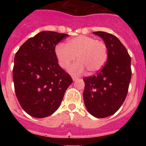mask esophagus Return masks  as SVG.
<instances>
[{"label":"esophagus","instance_id":"34e87169","mask_svg":"<svg viewBox=\"0 0 146 146\" xmlns=\"http://www.w3.org/2000/svg\"><path fill=\"white\" fill-rule=\"evenodd\" d=\"M72 78H73V81H75V80H77L78 79V78L76 77V76H72Z\"/></svg>","mask_w":146,"mask_h":146}]
</instances>
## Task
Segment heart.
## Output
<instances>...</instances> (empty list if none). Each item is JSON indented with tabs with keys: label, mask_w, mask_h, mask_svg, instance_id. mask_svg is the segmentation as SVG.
<instances>
[{
	"label": "heart",
	"mask_w": 146,
	"mask_h": 146,
	"mask_svg": "<svg viewBox=\"0 0 146 146\" xmlns=\"http://www.w3.org/2000/svg\"><path fill=\"white\" fill-rule=\"evenodd\" d=\"M55 54L63 68H67L77 56L78 62L69 68L72 74H81L85 68L89 73H95L100 70L107 61V47L103 41L80 35L68 41L66 45L58 44Z\"/></svg>",
	"instance_id": "1"
}]
</instances>
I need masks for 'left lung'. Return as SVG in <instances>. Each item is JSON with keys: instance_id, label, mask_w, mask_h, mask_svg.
Segmentation results:
<instances>
[{"instance_id": "1", "label": "left lung", "mask_w": 146, "mask_h": 146, "mask_svg": "<svg viewBox=\"0 0 146 146\" xmlns=\"http://www.w3.org/2000/svg\"><path fill=\"white\" fill-rule=\"evenodd\" d=\"M107 47V61L95 75L83 78V99L88 112L97 118L114 114L126 98L131 78V57L127 49L114 35L94 32Z\"/></svg>"}]
</instances>
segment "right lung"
<instances>
[{
    "label": "right lung",
    "instance_id": "1",
    "mask_svg": "<svg viewBox=\"0 0 146 146\" xmlns=\"http://www.w3.org/2000/svg\"><path fill=\"white\" fill-rule=\"evenodd\" d=\"M68 36L43 31L27 39L15 54V92L22 108L32 117L44 118L55 112L73 82L55 54L56 45Z\"/></svg>",
    "mask_w": 146,
    "mask_h": 146
}]
</instances>
